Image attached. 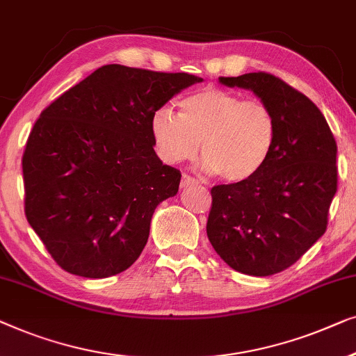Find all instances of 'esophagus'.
I'll return each instance as SVG.
<instances>
[{
  "label": "esophagus",
  "instance_id": "34e87169",
  "mask_svg": "<svg viewBox=\"0 0 356 356\" xmlns=\"http://www.w3.org/2000/svg\"><path fill=\"white\" fill-rule=\"evenodd\" d=\"M197 184H198V179L188 176V174H184L182 176V187H190V185H197Z\"/></svg>",
  "mask_w": 356,
  "mask_h": 356
}]
</instances>
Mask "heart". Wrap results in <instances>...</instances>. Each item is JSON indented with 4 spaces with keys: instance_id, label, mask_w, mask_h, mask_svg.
<instances>
[{
    "instance_id": "heart-1",
    "label": "heart",
    "mask_w": 356,
    "mask_h": 356,
    "mask_svg": "<svg viewBox=\"0 0 356 356\" xmlns=\"http://www.w3.org/2000/svg\"><path fill=\"white\" fill-rule=\"evenodd\" d=\"M149 130L163 161L193 159L202 143L203 168L230 184L257 176L277 138L276 116L266 103L216 87L184 98L179 116L169 108L156 109Z\"/></svg>"
}]
</instances>
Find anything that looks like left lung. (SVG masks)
Listing matches in <instances>:
<instances>
[{"instance_id": "left-lung-1", "label": "left lung", "mask_w": 356, "mask_h": 356, "mask_svg": "<svg viewBox=\"0 0 356 356\" xmlns=\"http://www.w3.org/2000/svg\"><path fill=\"white\" fill-rule=\"evenodd\" d=\"M273 109L277 138L268 163L240 184L214 185L207 234L235 271L271 276L292 266L326 232L337 192V143L308 97L268 72L219 77Z\"/></svg>"}]
</instances>
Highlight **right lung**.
<instances>
[{
    "label": "right lung",
    "instance_id": "obj_1",
    "mask_svg": "<svg viewBox=\"0 0 356 356\" xmlns=\"http://www.w3.org/2000/svg\"><path fill=\"white\" fill-rule=\"evenodd\" d=\"M202 79L108 64L43 109L22 156L26 216L64 271L103 279L137 261L180 171L154 153L153 113Z\"/></svg>",
    "mask_w": 356,
    "mask_h": 356
}]
</instances>
